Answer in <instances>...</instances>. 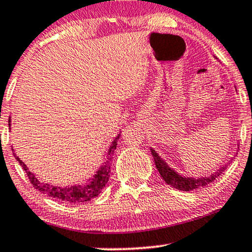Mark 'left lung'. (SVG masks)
Returning <instances> with one entry per match:
<instances>
[{
    "label": "left lung",
    "instance_id": "1",
    "mask_svg": "<svg viewBox=\"0 0 252 252\" xmlns=\"http://www.w3.org/2000/svg\"><path fill=\"white\" fill-rule=\"evenodd\" d=\"M239 149V148H237ZM151 155H153L155 164L161 178L164 179V181L167 185L172 186V187L179 189V190L184 191H190L194 189H197L199 187H205L206 185H209L210 182L215 181L216 178H218L220 174L225 171V168L232 163V158L229 161H227L225 165L220 166L215 173L208 175V177H199V178H192V177H184L180 173H178L177 171L168 166V164L161 158L156 150L154 148H150ZM237 154V153H236Z\"/></svg>",
    "mask_w": 252,
    "mask_h": 252
}]
</instances>
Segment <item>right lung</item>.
Instances as JSON below:
<instances>
[{
	"instance_id": "1",
	"label": "right lung",
	"mask_w": 252,
	"mask_h": 252,
	"mask_svg": "<svg viewBox=\"0 0 252 252\" xmlns=\"http://www.w3.org/2000/svg\"><path fill=\"white\" fill-rule=\"evenodd\" d=\"M11 119L9 118V127L11 126ZM120 137V133L115 137V140L111 142V146L109 148L108 155H106V159L103 163L96 173L93 175V178L88 179L87 184L82 185H74V186H67V187H60V186H54L50 184H46V182L40 181L39 179L35 178L32 172H31L25 163L20 159L18 156H16V153L13 151V156L19 161L20 166L24 168V171L26 172L27 177H29L31 184L33 185V187L40 190L43 194H46L50 197L57 198L60 201H63L65 203H70V204H78V203H84L88 202L91 199L97 197L101 194L102 189L105 187V185L108 184L109 178H110V160H111V156L115 153L117 148V141Z\"/></svg>"
}]
</instances>
